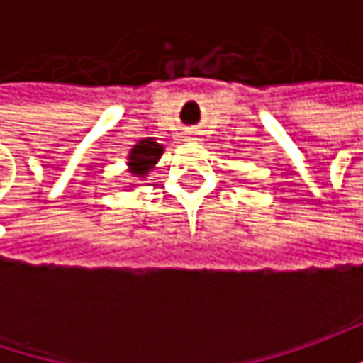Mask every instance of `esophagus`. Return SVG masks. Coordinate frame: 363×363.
<instances>
[{
	"instance_id": "esophagus-1",
	"label": "esophagus",
	"mask_w": 363,
	"mask_h": 363,
	"mask_svg": "<svg viewBox=\"0 0 363 363\" xmlns=\"http://www.w3.org/2000/svg\"><path fill=\"white\" fill-rule=\"evenodd\" d=\"M191 133H194V131H191Z\"/></svg>"
}]
</instances>
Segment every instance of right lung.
<instances>
[{
  "label": "right lung",
  "mask_w": 363,
  "mask_h": 363,
  "mask_svg": "<svg viewBox=\"0 0 363 363\" xmlns=\"http://www.w3.org/2000/svg\"><path fill=\"white\" fill-rule=\"evenodd\" d=\"M161 153H163V145H160L155 139H151V137L141 139L129 153V161H127L129 172L135 177H145L149 169H153V165L160 161Z\"/></svg>",
  "instance_id": "add662e5"
}]
</instances>
